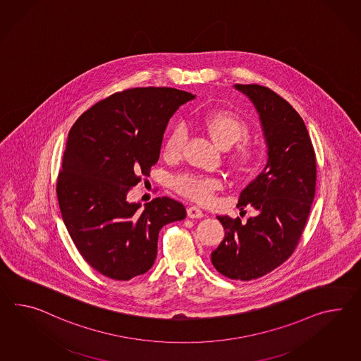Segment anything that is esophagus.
I'll return each instance as SVG.
<instances>
[{"label":"esophagus","mask_w":361,"mask_h":361,"mask_svg":"<svg viewBox=\"0 0 361 361\" xmlns=\"http://www.w3.org/2000/svg\"><path fill=\"white\" fill-rule=\"evenodd\" d=\"M188 216L192 219H198V218H203L204 214L197 206H190V207H188Z\"/></svg>","instance_id":"obj_1"}]
</instances>
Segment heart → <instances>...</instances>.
<instances>
[{"label":"heart","instance_id":"1","mask_svg":"<svg viewBox=\"0 0 361 361\" xmlns=\"http://www.w3.org/2000/svg\"><path fill=\"white\" fill-rule=\"evenodd\" d=\"M201 126L221 149H229L244 140L250 132L245 120L235 112L219 109L212 111L201 118ZM186 133L183 126H176L169 133L163 146V155L167 160H177L183 155ZM258 149L255 145L244 143L233 155V163L240 169L253 167L258 160ZM177 192L194 202L210 203L216 192L223 188V180L210 175H183L173 183Z\"/></svg>","mask_w":361,"mask_h":361}]
</instances>
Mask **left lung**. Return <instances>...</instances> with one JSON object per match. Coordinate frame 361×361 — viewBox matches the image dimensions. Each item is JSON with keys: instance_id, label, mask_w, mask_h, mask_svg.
<instances>
[{"instance_id": "1", "label": "left lung", "mask_w": 361, "mask_h": 361, "mask_svg": "<svg viewBox=\"0 0 361 361\" xmlns=\"http://www.w3.org/2000/svg\"><path fill=\"white\" fill-rule=\"evenodd\" d=\"M253 102L267 143V164L240 193L238 207L258 215L245 224L218 216L224 240L212 253L214 267L236 281L273 271L295 252L316 194V152L307 126L287 100L259 85H235Z\"/></svg>"}]
</instances>
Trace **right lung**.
<instances>
[{
	"label": "right lung",
	"mask_w": 361,
	"mask_h": 361,
	"mask_svg": "<svg viewBox=\"0 0 361 361\" xmlns=\"http://www.w3.org/2000/svg\"><path fill=\"white\" fill-rule=\"evenodd\" d=\"M192 99L176 88H129L97 102L71 126L56 192L74 245L104 276L129 281L147 273L159 231L186 216L184 204L169 197L141 212L126 194L149 176L169 118Z\"/></svg>",
	"instance_id": "obj_1"
}]
</instances>
